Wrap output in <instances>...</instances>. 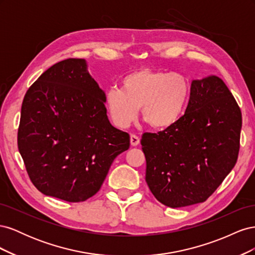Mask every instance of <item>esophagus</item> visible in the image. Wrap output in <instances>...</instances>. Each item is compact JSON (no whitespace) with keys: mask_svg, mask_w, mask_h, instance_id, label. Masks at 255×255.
<instances>
[{"mask_svg":"<svg viewBox=\"0 0 255 255\" xmlns=\"http://www.w3.org/2000/svg\"><path fill=\"white\" fill-rule=\"evenodd\" d=\"M139 142H140L139 137L134 135V134L130 135V144H132L133 146H136V145L139 144Z\"/></svg>","mask_w":255,"mask_h":255,"instance_id":"obj_1","label":"esophagus"}]
</instances>
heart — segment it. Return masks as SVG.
Segmentation results:
<instances>
[{
  "mask_svg": "<svg viewBox=\"0 0 255 255\" xmlns=\"http://www.w3.org/2000/svg\"><path fill=\"white\" fill-rule=\"evenodd\" d=\"M191 85L181 73L139 69L126 75L121 89L111 87L105 103L116 126L127 128L141 109L142 119L156 129L176 125L187 109Z\"/></svg>",
  "mask_w": 255,
  "mask_h": 255,
  "instance_id": "b5f03b06",
  "label": "heart"
}]
</instances>
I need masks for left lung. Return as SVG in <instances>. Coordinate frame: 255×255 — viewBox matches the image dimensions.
Instances as JSON below:
<instances>
[{"mask_svg": "<svg viewBox=\"0 0 255 255\" xmlns=\"http://www.w3.org/2000/svg\"><path fill=\"white\" fill-rule=\"evenodd\" d=\"M241 130L242 112L225 82L216 75L192 81L180 121L141 137L154 197L172 208L206 201L236 164Z\"/></svg>", "mask_w": 255, "mask_h": 255, "instance_id": "8db88e82", "label": "left lung"}]
</instances>
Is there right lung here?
Segmentation results:
<instances>
[{
	"label": "right lung",
	"instance_id": "right-lung-1",
	"mask_svg": "<svg viewBox=\"0 0 255 255\" xmlns=\"http://www.w3.org/2000/svg\"><path fill=\"white\" fill-rule=\"evenodd\" d=\"M129 135L107 118L105 92L87 63L68 58L50 67L23 99L18 149L34 186L45 196L82 202L101 188Z\"/></svg>",
	"mask_w": 255,
	"mask_h": 255
}]
</instances>
